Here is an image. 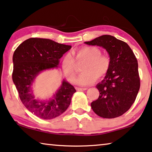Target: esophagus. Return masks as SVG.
Masks as SVG:
<instances>
[{"label": "esophagus", "mask_w": 152, "mask_h": 152, "mask_svg": "<svg viewBox=\"0 0 152 152\" xmlns=\"http://www.w3.org/2000/svg\"><path fill=\"white\" fill-rule=\"evenodd\" d=\"M76 89L77 91H85L87 90V88H81V87H76Z\"/></svg>", "instance_id": "1"}]
</instances>
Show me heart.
<instances>
[{"mask_svg": "<svg viewBox=\"0 0 152 152\" xmlns=\"http://www.w3.org/2000/svg\"><path fill=\"white\" fill-rule=\"evenodd\" d=\"M74 54L77 62L85 61L81 69L83 73L74 81L76 85H90L96 81V78H102L108 73L110 68V59L108 56L102 55V52L98 48L84 47ZM61 67L66 78L69 81L73 80L76 76L75 60L70 54H66L63 57Z\"/></svg>", "mask_w": 152, "mask_h": 152, "instance_id": "1", "label": "heart"}]
</instances>
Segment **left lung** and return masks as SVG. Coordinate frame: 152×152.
<instances>
[{
	"mask_svg": "<svg viewBox=\"0 0 152 152\" xmlns=\"http://www.w3.org/2000/svg\"><path fill=\"white\" fill-rule=\"evenodd\" d=\"M85 44L104 48L110 57V68L96 85L99 96L91 104L98 116L112 119L121 116L134 102L140 89L137 58L130 46L111 35H104Z\"/></svg>",
	"mask_w": 152,
	"mask_h": 152,
	"instance_id": "8db88e82",
	"label": "left lung"
}]
</instances>
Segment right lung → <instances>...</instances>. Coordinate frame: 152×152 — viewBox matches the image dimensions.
Returning <instances> with one entry per match:
<instances>
[{
    "mask_svg": "<svg viewBox=\"0 0 152 152\" xmlns=\"http://www.w3.org/2000/svg\"><path fill=\"white\" fill-rule=\"evenodd\" d=\"M72 46L48 39L30 38L15 50L13 55V82L20 98L31 113L43 119H52L64 113L76 91L65 79L53 96L35 98L32 90L35 78L42 72L58 68L59 59Z\"/></svg>",
    "mask_w": 152,
    "mask_h": 152,
    "instance_id": "right-lung-1",
    "label": "right lung"
}]
</instances>
